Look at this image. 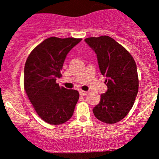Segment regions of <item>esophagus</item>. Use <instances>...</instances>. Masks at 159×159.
I'll use <instances>...</instances> for the list:
<instances>
[{
	"label": "esophagus",
	"instance_id": "obj_1",
	"mask_svg": "<svg viewBox=\"0 0 159 159\" xmlns=\"http://www.w3.org/2000/svg\"><path fill=\"white\" fill-rule=\"evenodd\" d=\"M87 91H83V90H79V94H80V95H81V96H84V95H86V94H87Z\"/></svg>",
	"mask_w": 159,
	"mask_h": 159
}]
</instances>
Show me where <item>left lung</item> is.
<instances>
[{
    "label": "left lung",
    "instance_id": "obj_1",
    "mask_svg": "<svg viewBox=\"0 0 159 159\" xmlns=\"http://www.w3.org/2000/svg\"><path fill=\"white\" fill-rule=\"evenodd\" d=\"M84 41L95 52L108 87L93 113L102 122H118L129 114L139 91L135 61L127 50L108 36L91 37Z\"/></svg>",
    "mask_w": 159,
    "mask_h": 159
}]
</instances>
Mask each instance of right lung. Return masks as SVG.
I'll use <instances>...</instances> for the list:
<instances>
[{
    "mask_svg": "<svg viewBox=\"0 0 159 159\" xmlns=\"http://www.w3.org/2000/svg\"><path fill=\"white\" fill-rule=\"evenodd\" d=\"M81 38L51 37L38 44L26 61L24 86L40 118L51 125H61L71 118L79 93L60 87L56 83L61 77L68 53Z\"/></svg>",
    "mask_w": 159,
    "mask_h": 159,
    "instance_id": "add662e5",
    "label": "right lung"
}]
</instances>
